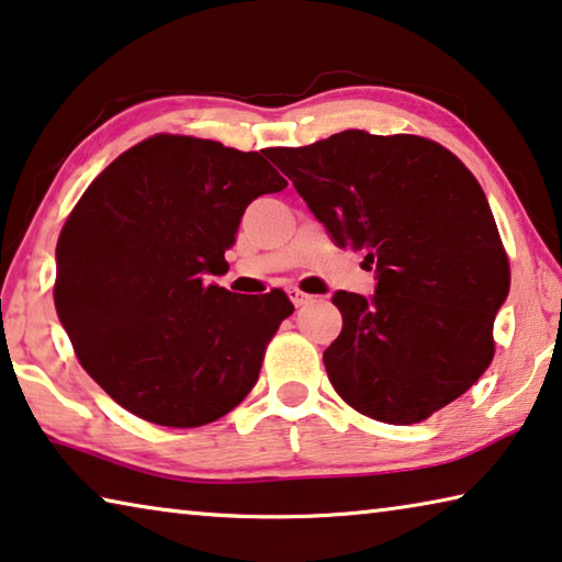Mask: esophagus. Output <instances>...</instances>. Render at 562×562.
Masks as SVG:
<instances>
[{"label": "esophagus", "instance_id": "esophagus-1", "mask_svg": "<svg viewBox=\"0 0 562 562\" xmlns=\"http://www.w3.org/2000/svg\"><path fill=\"white\" fill-rule=\"evenodd\" d=\"M288 295H290L292 302H295V307H305V305H310V302L315 300L313 295H307V292H302V290H297V288H290Z\"/></svg>", "mask_w": 562, "mask_h": 562}]
</instances>
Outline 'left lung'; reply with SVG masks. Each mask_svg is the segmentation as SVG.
<instances>
[{
	"instance_id": "obj_1",
	"label": "left lung",
	"mask_w": 562,
	"mask_h": 562,
	"mask_svg": "<svg viewBox=\"0 0 562 562\" xmlns=\"http://www.w3.org/2000/svg\"><path fill=\"white\" fill-rule=\"evenodd\" d=\"M270 157L333 243L375 265V295H333L342 333L323 360L337 395L372 420L413 425L473 387L510 290L473 172L432 139L362 130Z\"/></svg>"
}]
</instances>
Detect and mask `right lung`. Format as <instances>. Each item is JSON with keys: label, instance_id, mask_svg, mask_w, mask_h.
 <instances>
[{"label": "right lung", "instance_id": "add662e5", "mask_svg": "<svg viewBox=\"0 0 562 562\" xmlns=\"http://www.w3.org/2000/svg\"><path fill=\"white\" fill-rule=\"evenodd\" d=\"M272 149L155 135L87 187L57 239L55 307L87 375L142 420L227 415L295 313L282 290L237 295L225 252L247 204L288 187Z\"/></svg>", "mask_w": 562, "mask_h": 562}]
</instances>
